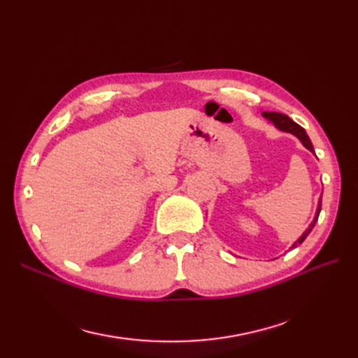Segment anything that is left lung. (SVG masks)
<instances>
[{
    "label": "left lung",
    "mask_w": 358,
    "mask_h": 358,
    "mask_svg": "<svg viewBox=\"0 0 358 358\" xmlns=\"http://www.w3.org/2000/svg\"><path fill=\"white\" fill-rule=\"evenodd\" d=\"M262 115H263V117L267 119L268 122H272V124L279 129V131H284V133H289V134H292V136H296V137L300 140V142H301V145L305 146L308 150H310V152L313 154V146H312V143H310V138L308 137V134H306V131H305V128H301L299 124H296L289 116L282 115V113H278V112H263ZM320 212H321V197H320V200H318L317 212H315V216H313L312 222L309 224L308 229H306L305 231H303V234L299 237V239L291 245L289 249L297 248L300 243H303V241L306 239V237L309 236V233L312 231L313 227H315L317 221H318Z\"/></svg>",
    "instance_id": "left-lung-1"
}]
</instances>
